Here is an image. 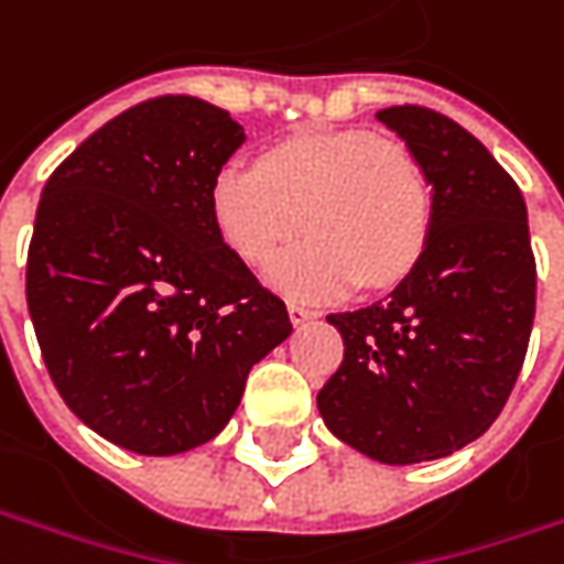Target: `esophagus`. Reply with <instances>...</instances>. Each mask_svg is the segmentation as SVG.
Listing matches in <instances>:
<instances>
[{
  "label": "esophagus",
  "instance_id": "esophagus-1",
  "mask_svg": "<svg viewBox=\"0 0 564 564\" xmlns=\"http://www.w3.org/2000/svg\"><path fill=\"white\" fill-rule=\"evenodd\" d=\"M289 316H292L294 326H301V323H311V319H316L319 311H314V307H304V304L292 301V304H289Z\"/></svg>",
  "mask_w": 564,
  "mask_h": 564
}]
</instances>
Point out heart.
I'll use <instances>...</instances> for the list:
<instances>
[{"label": "heart", "instance_id": "heart-1", "mask_svg": "<svg viewBox=\"0 0 564 564\" xmlns=\"http://www.w3.org/2000/svg\"><path fill=\"white\" fill-rule=\"evenodd\" d=\"M307 231L267 270L272 289L329 301L389 289L417 267L430 235V182L395 138L304 131L272 143L257 165H226L209 185L219 241L260 267L297 228Z\"/></svg>", "mask_w": 564, "mask_h": 564}]
</instances>
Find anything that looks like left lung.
I'll list each match as a JSON object with an SVG mask.
<instances>
[{"label":"left lung","mask_w":564,"mask_h":564,"mask_svg":"<svg viewBox=\"0 0 564 564\" xmlns=\"http://www.w3.org/2000/svg\"><path fill=\"white\" fill-rule=\"evenodd\" d=\"M377 119L426 172L430 235L386 301L326 316L345 358L316 408L367 458L417 465L474 443L506 408L531 341L536 263L524 197L484 143L423 106Z\"/></svg>","instance_id":"left-lung-1"}]
</instances>
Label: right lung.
<instances>
[{
    "instance_id": "obj_1",
    "label": "right lung",
    "mask_w": 564,
    "mask_h": 564,
    "mask_svg": "<svg viewBox=\"0 0 564 564\" xmlns=\"http://www.w3.org/2000/svg\"><path fill=\"white\" fill-rule=\"evenodd\" d=\"M245 143L226 109L156 97L50 175L28 250V311L58 395L138 455L209 443L250 367L292 336L285 301L219 241L209 185Z\"/></svg>"
}]
</instances>
